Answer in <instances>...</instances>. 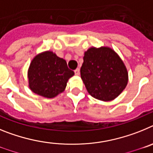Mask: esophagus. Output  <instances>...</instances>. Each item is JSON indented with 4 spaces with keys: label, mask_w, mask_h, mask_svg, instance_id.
Listing matches in <instances>:
<instances>
[{
    "label": "esophagus",
    "mask_w": 153,
    "mask_h": 153,
    "mask_svg": "<svg viewBox=\"0 0 153 153\" xmlns=\"http://www.w3.org/2000/svg\"><path fill=\"white\" fill-rule=\"evenodd\" d=\"M74 73H75V74L76 76H78L79 74V69L77 68V69H76L75 70H74Z\"/></svg>",
    "instance_id": "1"
}]
</instances>
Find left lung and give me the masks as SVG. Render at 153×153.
<instances>
[{"label": "left lung", "mask_w": 153, "mask_h": 153, "mask_svg": "<svg viewBox=\"0 0 153 153\" xmlns=\"http://www.w3.org/2000/svg\"><path fill=\"white\" fill-rule=\"evenodd\" d=\"M80 75L88 93L102 101L117 98L128 83V72L123 62L107 47H91L84 53Z\"/></svg>", "instance_id": "obj_1"}]
</instances>
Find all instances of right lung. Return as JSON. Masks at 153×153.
I'll use <instances>...</instances> for the list:
<instances>
[{
    "label": "right lung",
    "mask_w": 153,
    "mask_h": 153,
    "mask_svg": "<svg viewBox=\"0 0 153 153\" xmlns=\"http://www.w3.org/2000/svg\"><path fill=\"white\" fill-rule=\"evenodd\" d=\"M74 75L66 60L52 51L36 55L30 64L27 76L29 87L36 94L53 98L64 91L67 83Z\"/></svg>",
    "instance_id": "1"
}]
</instances>
